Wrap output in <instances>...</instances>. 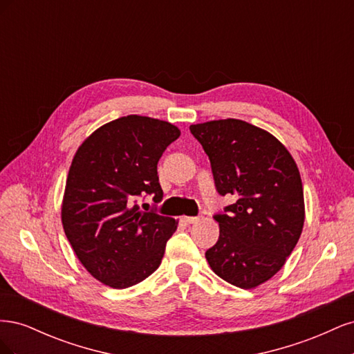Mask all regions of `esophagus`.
<instances>
[{
  "label": "esophagus",
  "instance_id": "esophagus-1",
  "mask_svg": "<svg viewBox=\"0 0 354 354\" xmlns=\"http://www.w3.org/2000/svg\"><path fill=\"white\" fill-rule=\"evenodd\" d=\"M185 221L187 224H194V223H198L199 221V217H185Z\"/></svg>",
  "mask_w": 354,
  "mask_h": 354
}]
</instances>
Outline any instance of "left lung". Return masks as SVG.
<instances>
[{
    "instance_id": "obj_1",
    "label": "left lung",
    "mask_w": 354,
    "mask_h": 354,
    "mask_svg": "<svg viewBox=\"0 0 354 354\" xmlns=\"http://www.w3.org/2000/svg\"><path fill=\"white\" fill-rule=\"evenodd\" d=\"M190 133L209 158L218 194L236 198L214 216L220 236L207 261L234 286H259L282 269L301 236L304 194L295 160L269 131L233 118L190 125Z\"/></svg>"
}]
</instances>
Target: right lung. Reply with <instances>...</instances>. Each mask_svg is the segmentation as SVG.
Instances as JSON below:
<instances>
[{
	"label": "right lung",
	"mask_w": 354,
	"mask_h": 354,
	"mask_svg": "<svg viewBox=\"0 0 354 354\" xmlns=\"http://www.w3.org/2000/svg\"><path fill=\"white\" fill-rule=\"evenodd\" d=\"M178 137L167 121L128 115L97 128L75 153L62 224L81 264L102 283L133 286L159 267L177 221L142 211L134 199H162L156 165Z\"/></svg>",
	"instance_id": "obj_1"
}]
</instances>
